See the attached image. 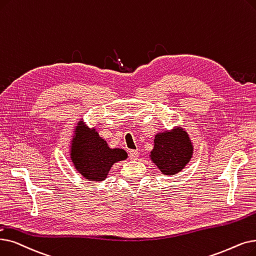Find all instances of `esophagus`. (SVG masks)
<instances>
[{
    "label": "esophagus",
    "instance_id": "34e87169",
    "mask_svg": "<svg viewBox=\"0 0 256 256\" xmlns=\"http://www.w3.org/2000/svg\"><path fill=\"white\" fill-rule=\"evenodd\" d=\"M128 157L130 160H137L139 157V152L137 150H130L128 152Z\"/></svg>",
    "mask_w": 256,
    "mask_h": 256
}]
</instances>
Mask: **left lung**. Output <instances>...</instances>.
<instances>
[{
	"instance_id": "obj_1",
	"label": "left lung",
	"mask_w": 256,
	"mask_h": 256,
	"mask_svg": "<svg viewBox=\"0 0 256 256\" xmlns=\"http://www.w3.org/2000/svg\"><path fill=\"white\" fill-rule=\"evenodd\" d=\"M192 154L194 146L187 132L176 126L154 136L150 157L163 174L174 176L190 163Z\"/></svg>"
}]
</instances>
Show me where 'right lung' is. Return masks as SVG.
I'll return each instance as SVG.
<instances>
[{
  "label": "right lung",
  "instance_id": "add662e5",
  "mask_svg": "<svg viewBox=\"0 0 256 256\" xmlns=\"http://www.w3.org/2000/svg\"><path fill=\"white\" fill-rule=\"evenodd\" d=\"M70 157L75 170L86 180L102 182L112 166L128 158V154L122 148H110L98 132L88 128L84 122L80 120L75 126L71 141Z\"/></svg>",
  "mask_w": 256,
  "mask_h": 256
}]
</instances>
